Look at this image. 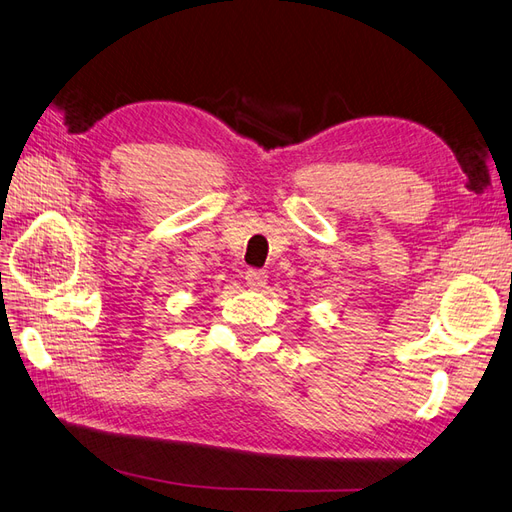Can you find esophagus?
I'll list each match as a JSON object with an SVG mask.
<instances>
[{"label":"esophagus","instance_id":"obj_1","mask_svg":"<svg viewBox=\"0 0 512 512\" xmlns=\"http://www.w3.org/2000/svg\"><path fill=\"white\" fill-rule=\"evenodd\" d=\"M245 282H247V286H252V288H262L267 284V271L250 269L245 273Z\"/></svg>","mask_w":512,"mask_h":512}]
</instances>
